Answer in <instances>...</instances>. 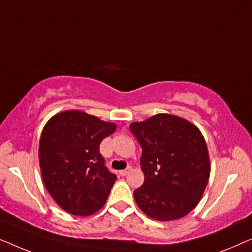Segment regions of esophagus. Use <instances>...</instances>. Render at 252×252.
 Segmentation results:
<instances>
[{"label":"esophagus","mask_w":252,"mask_h":252,"mask_svg":"<svg viewBox=\"0 0 252 252\" xmlns=\"http://www.w3.org/2000/svg\"><path fill=\"white\" fill-rule=\"evenodd\" d=\"M130 170H132V167H127L126 170H122V171H119V174L122 175V177H125V175H127L130 172Z\"/></svg>","instance_id":"34e87169"}]
</instances>
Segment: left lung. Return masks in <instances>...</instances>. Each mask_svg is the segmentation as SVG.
Returning a JSON list of instances; mask_svg holds the SVG:
<instances>
[{"label":"left lung","instance_id":"8db88e82","mask_svg":"<svg viewBox=\"0 0 252 252\" xmlns=\"http://www.w3.org/2000/svg\"><path fill=\"white\" fill-rule=\"evenodd\" d=\"M142 147L144 182L134 191L139 208L158 221L180 219L201 201L210 158L201 130L188 120L158 113L129 125Z\"/></svg>","mask_w":252,"mask_h":252}]
</instances>
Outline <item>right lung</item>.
<instances>
[{
	"mask_svg": "<svg viewBox=\"0 0 252 252\" xmlns=\"http://www.w3.org/2000/svg\"><path fill=\"white\" fill-rule=\"evenodd\" d=\"M116 127L79 110L57 113L44 125L41 174L48 192L65 211L91 216L105 204L117 177L105 166L99 144Z\"/></svg>",
	"mask_w": 252,
	"mask_h": 252,
	"instance_id": "1",
	"label": "right lung"
}]
</instances>
